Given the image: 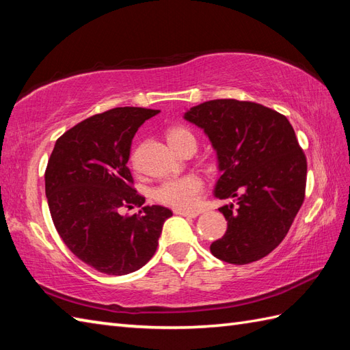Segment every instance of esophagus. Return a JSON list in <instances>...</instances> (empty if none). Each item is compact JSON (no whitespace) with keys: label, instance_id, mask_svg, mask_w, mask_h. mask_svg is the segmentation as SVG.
<instances>
[{"label":"esophagus","instance_id":"1","mask_svg":"<svg viewBox=\"0 0 350 350\" xmlns=\"http://www.w3.org/2000/svg\"><path fill=\"white\" fill-rule=\"evenodd\" d=\"M176 215H180V217H189V218H197L198 217V212L196 211H183V209H174Z\"/></svg>","mask_w":350,"mask_h":350}]
</instances>
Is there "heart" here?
I'll return each mask as SVG.
<instances>
[{
	"instance_id": "heart-1",
	"label": "heart",
	"mask_w": 350,
	"mask_h": 350,
	"mask_svg": "<svg viewBox=\"0 0 350 350\" xmlns=\"http://www.w3.org/2000/svg\"><path fill=\"white\" fill-rule=\"evenodd\" d=\"M167 141L173 150L187 143L196 144V138L192 132L183 126H174L167 131ZM203 182L194 174H188L177 179H167L161 182L153 189V197L159 203L167 204L176 209H191L194 207L200 192H202Z\"/></svg>"
}]
</instances>
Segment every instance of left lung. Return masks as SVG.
<instances>
[{
    "label": "left lung",
    "instance_id": "left-lung-1",
    "mask_svg": "<svg viewBox=\"0 0 350 350\" xmlns=\"http://www.w3.org/2000/svg\"><path fill=\"white\" fill-rule=\"evenodd\" d=\"M217 152L215 197L227 232L212 254L232 265L263 258L284 239L306 197L307 159L287 118L256 102L217 99L185 113Z\"/></svg>",
    "mask_w": 350,
    "mask_h": 350
}]
</instances>
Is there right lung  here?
<instances>
[{
  "instance_id": "right-lung-1",
  "label": "right lung",
  "mask_w": 350,
  "mask_h": 350,
  "mask_svg": "<svg viewBox=\"0 0 350 350\" xmlns=\"http://www.w3.org/2000/svg\"><path fill=\"white\" fill-rule=\"evenodd\" d=\"M158 109L113 108L85 118L57 139L44 171V192L58 234L96 271L126 275L143 267L158 248L173 212L143 206L128 167L132 138ZM142 207L122 215L124 206Z\"/></svg>"
}]
</instances>
